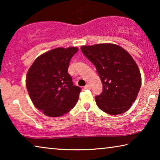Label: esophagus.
Wrapping results in <instances>:
<instances>
[{
	"label": "esophagus",
	"instance_id": "esophagus-1",
	"mask_svg": "<svg viewBox=\"0 0 160 160\" xmlns=\"http://www.w3.org/2000/svg\"><path fill=\"white\" fill-rule=\"evenodd\" d=\"M84 89H85V90H87V89H90V85H88V84H87V85L84 87Z\"/></svg>",
	"mask_w": 160,
	"mask_h": 160
}]
</instances>
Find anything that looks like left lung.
Returning <instances> with one entry per match:
<instances>
[{"mask_svg":"<svg viewBox=\"0 0 160 160\" xmlns=\"http://www.w3.org/2000/svg\"><path fill=\"white\" fill-rule=\"evenodd\" d=\"M81 51L96 67L103 91L96 104L111 115L128 111L138 94L142 80L139 68L128 51L110 43L82 46Z\"/></svg>","mask_w":160,"mask_h":160,"instance_id":"1","label":"left lung"}]
</instances>
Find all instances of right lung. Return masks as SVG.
Masks as SVG:
<instances>
[{"mask_svg": "<svg viewBox=\"0 0 160 160\" xmlns=\"http://www.w3.org/2000/svg\"><path fill=\"white\" fill-rule=\"evenodd\" d=\"M78 48L58 47L38 56L26 75L27 90L32 103L44 114L58 117L73 108L81 88L73 85L68 72Z\"/></svg>", "mask_w": 160, "mask_h": 160, "instance_id": "add662e5", "label": "right lung"}]
</instances>
